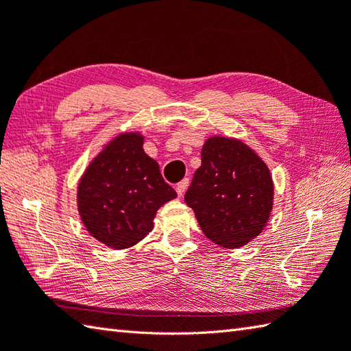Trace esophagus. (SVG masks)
Wrapping results in <instances>:
<instances>
[{
  "instance_id": "esophagus-1",
  "label": "esophagus",
  "mask_w": 351,
  "mask_h": 351,
  "mask_svg": "<svg viewBox=\"0 0 351 351\" xmlns=\"http://www.w3.org/2000/svg\"><path fill=\"white\" fill-rule=\"evenodd\" d=\"M187 187H189V180H187V178H185V180H182L181 182L176 184L175 190H176V193H178V197H182V195L185 193V190H187Z\"/></svg>"
}]
</instances>
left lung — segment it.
Returning <instances> with one entry per match:
<instances>
[{
  "mask_svg": "<svg viewBox=\"0 0 351 351\" xmlns=\"http://www.w3.org/2000/svg\"><path fill=\"white\" fill-rule=\"evenodd\" d=\"M185 193L204 234L223 248H240L263 231L274 202L266 162L243 141L211 136Z\"/></svg>",
  "mask_w": 351,
  "mask_h": 351,
  "instance_id": "1",
  "label": "left lung"
}]
</instances>
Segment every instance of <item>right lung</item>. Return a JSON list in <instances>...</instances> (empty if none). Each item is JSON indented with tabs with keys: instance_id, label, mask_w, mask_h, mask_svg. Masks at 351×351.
Listing matches in <instances>:
<instances>
[{
	"instance_id": "add662e5",
	"label": "right lung",
	"mask_w": 351,
	"mask_h": 351,
	"mask_svg": "<svg viewBox=\"0 0 351 351\" xmlns=\"http://www.w3.org/2000/svg\"><path fill=\"white\" fill-rule=\"evenodd\" d=\"M140 132H123L89 162L77 185L86 231L114 250L130 248L154 228L158 208L176 197Z\"/></svg>"
}]
</instances>
